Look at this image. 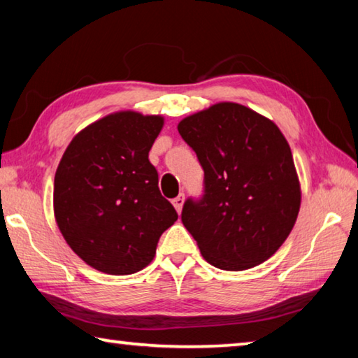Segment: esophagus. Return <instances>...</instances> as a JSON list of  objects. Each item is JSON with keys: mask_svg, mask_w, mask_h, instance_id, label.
Listing matches in <instances>:
<instances>
[{"mask_svg": "<svg viewBox=\"0 0 358 358\" xmlns=\"http://www.w3.org/2000/svg\"><path fill=\"white\" fill-rule=\"evenodd\" d=\"M172 203H173V207H175V210L178 211H181V208H183V203H185V194H180V196H177L172 201Z\"/></svg>", "mask_w": 358, "mask_h": 358, "instance_id": "obj_1", "label": "esophagus"}]
</instances>
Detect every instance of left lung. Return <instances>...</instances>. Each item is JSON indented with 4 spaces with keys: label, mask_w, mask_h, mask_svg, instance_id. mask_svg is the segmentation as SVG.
I'll use <instances>...</instances> for the list:
<instances>
[{
    "label": "left lung",
    "mask_w": 358,
    "mask_h": 358,
    "mask_svg": "<svg viewBox=\"0 0 358 358\" xmlns=\"http://www.w3.org/2000/svg\"><path fill=\"white\" fill-rule=\"evenodd\" d=\"M203 169V196L187 199L181 221L203 259L240 271L265 262L289 237L300 210L292 151L273 121L220 102L178 123Z\"/></svg>",
    "instance_id": "obj_1"
}]
</instances>
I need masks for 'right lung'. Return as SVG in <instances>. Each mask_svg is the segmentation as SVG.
Masks as SVG:
<instances>
[{
	"label": "right lung",
	"mask_w": 358,
	"mask_h": 358,
	"mask_svg": "<svg viewBox=\"0 0 358 358\" xmlns=\"http://www.w3.org/2000/svg\"><path fill=\"white\" fill-rule=\"evenodd\" d=\"M162 124L159 115H107L78 132L59 161L55 220L71 250L96 270L141 271L178 220L148 159Z\"/></svg>",
	"instance_id": "1"
}]
</instances>
